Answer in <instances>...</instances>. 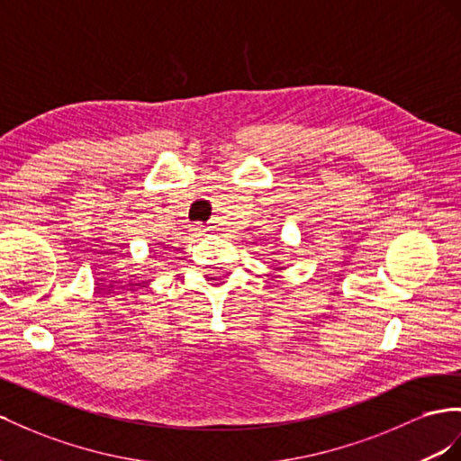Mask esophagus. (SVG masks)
<instances>
[{
	"instance_id": "obj_1",
	"label": "esophagus",
	"mask_w": 461,
	"mask_h": 461,
	"mask_svg": "<svg viewBox=\"0 0 461 461\" xmlns=\"http://www.w3.org/2000/svg\"><path fill=\"white\" fill-rule=\"evenodd\" d=\"M194 231L200 235V233H208L210 231V228H206V226H196L194 228Z\"/></svg>"
}]
</instances>
